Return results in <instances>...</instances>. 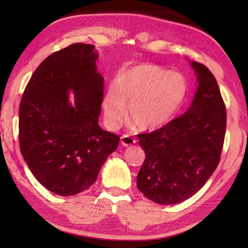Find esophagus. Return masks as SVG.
Masks as SVG:
<instances>
[{"label":"esophagus","instance_id":"esophagus-1","mask_svg":"<svg viewBox=\"0 0 248 248\" xmlns=\"http://www.w3.org/2000/svg\"><path fill=\"white\" fill-rule=\"evenodd\" d=\"M120 141H121V144H123L124 146L128 147V146L134 145L136 140L133 138H131L130 135H123V136H121V139H120Z\"/></svg>","mask_w":248,"mask_h":248}]
</instances>
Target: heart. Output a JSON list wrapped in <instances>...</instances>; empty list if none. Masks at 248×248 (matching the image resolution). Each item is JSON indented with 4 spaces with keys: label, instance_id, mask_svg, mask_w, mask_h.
I'll return each mask as SVG.
<instances>
[{
    "label": "heart",
    "instance_id": "1",
    "mask_svg": "<svg viewBox=\"0 0 248 248\" xmlns=\"http://www.w3.org/2000/svg\"><path fill=\"white\" fill-rule=\"evenodd\" d=\"M188 83L182 73L156 65L141 64L121 70L113 89L103 96L102 108L108 125L116 128L127 116L141 130L160 128L173 118L186 102Z\"/></svg>",
    "mask_w": 248,
    "mask_h": 248
}]
</instances>
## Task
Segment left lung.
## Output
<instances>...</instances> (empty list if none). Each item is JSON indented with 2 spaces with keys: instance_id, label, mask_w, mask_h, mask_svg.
<instances>
[{
  "instance_id": "1",
  "label": "left lung",
  "mask_w": 248,
  "mask_h": 248,
  "mask_svg": "<svg viewBox=\"0 0 248 248\" xmlns=\"http://www.w3.org/2000/svg\"><path fill=\"white\" fill-rule=\"evenodd\" d=\"M189 65L198 82L191 107L161 129L138 135L146 157L136 184L159 204L196 194L217 170L224 145L226 108L217 82L204 65Z\"/></svg>"
}]
</instances>
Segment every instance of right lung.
<instances>
[{
    "mask_svg": "<svg viewBox=\"0 0 248 248\" xmlns=\"http://www.w3.org/2000/svg\"><path fill=\"white\" fill-rule=\"evenodd\" d=\"M98 57L86 44L54 52L37 67L21 99V154L37 181L61 196L93 186L118 147L119 136L98 124L104 88Z\"/></svg>",
    "mask_w": 248,
    "mask_h": 248,
    "instance_id": "1",
    "label": "right lung"
}]
</instances>
